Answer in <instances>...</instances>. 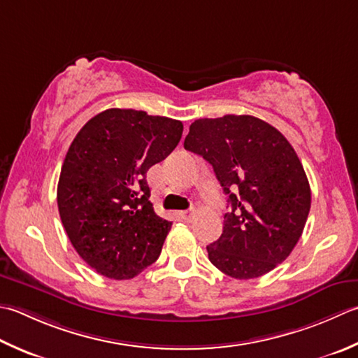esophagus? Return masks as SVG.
I'll return each instance as SVG.
<instances>
[{
    "instance_id": "1",
    "label": "esophagus",
    "mask_w": 358,
    "mask_h": 358,
    "mask_svg": "<svg viewBox=\"0 0 358 358\" xmlns=\"http://www.w3.org/2000/svg\"><path fill=\"white\" fill-rule=\"evenodd\" d=\"M180 215L185 222H191L194 219V211H181Z\"/></svg>"
}]
</instances>
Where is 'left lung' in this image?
Instances as JSON below:
<instances>
[{
  "instance_id": "left-lung-1",
  "label": "left lung",
  "mask_w": 358,
  "mask_h": 358,
  "mask_svg": "<svg viewBox=\"0 0 358 358\" xmlns=\"http://www.w3.org/2000/svg\"><path fill=\"white\" fill-rule=\"evenodd\" d=\"M185 149L205 158L228 194L222 236L209 261L236 279H255L284 262L310 211L304 167L281 131L250 115L197 119Z\"/></svg>"
}]
</instances>
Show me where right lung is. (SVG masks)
<instances>
[{
	"instance_id": "1",
	"label": "right lung",
	"mask_w": 358,
	"mask_h": 358,
	"mask_svg": "<svg viewBox=\"0 0 358 358\" xmlns=\"http://www.w3.org/2000/svg\"><path fill=\"white\" fill-rule=\"evenodd\" d=\"M181 133L177 119L110 108L69 145L57 186L60 219L99 275L131 279L158 259L172 222L153 211L145 173L177 147Z\"/></svg>"
}]
</instances>
